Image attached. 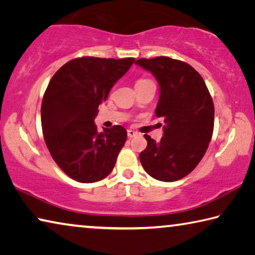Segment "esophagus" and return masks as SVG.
Masks as SVG:
<instances>
[{"label": "esophagus", "mask_w": 255, "mask_h": 255, "mask_svg": "<svg viewBox=\"0 0 255 255\" xmlns=\"http://www.w3.org/2000/svg\"><path fill=\"white\" fill-rule=\"evenodd\" d=\"M137 134V133L135 132V131H133V130H128V137H133V136H135Z\"/></svg>", "instance_id": "1"}]
</instances>
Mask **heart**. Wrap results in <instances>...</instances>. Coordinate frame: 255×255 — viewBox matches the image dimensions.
<instances>
[{
	"label": "heart",
	"instance_id": "1",
	"mask_svg": "<svg viewBox=\"0 0 255 255\" xmlns=\"http://www.w3.org/2000/svg\"><path fill=\"white\" fill-rule=\"evenodd\" d=\"M144 81H147V80H144V79H141V80H139V81L136 82V85H137V83H141V82H144Z\"/></svg>",
	"mask_w": 255,
	"mask_h": 255
}]
</instances>
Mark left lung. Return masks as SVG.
I'll use <instances>...</instances> for the list:
<instances>
[{
	"mask_svg": "<svg viewBox=\"0 0 255 255\" xmlns=\"http://www.w3.org/2000/svg\"><path fill=\"white\" fill-rule=\"evenodd\" d=\"M135 64L151 72L159 85L156 115L164 118V136L148 145L140 161L150 176L174 182L190 174L202 159L214 132L215 107L202 77L184 62L160 56Z\"/></svg>",
	"mask_w": 255,
	"mask_h": 255,
	"instance_id": "obj_1",
	"label": "left lung"
}]
</instances>
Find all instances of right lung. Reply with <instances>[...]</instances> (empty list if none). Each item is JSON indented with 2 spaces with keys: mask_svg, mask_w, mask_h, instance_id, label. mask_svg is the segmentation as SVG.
Masks as SVG:
<instances>
[{
  "mask_svg": "<svg viewBox=\"0 0 255 255\" xmlns=\"http://www.w3.org/2000/svg\"><path fill=\"white\" fill-rule=\"evenodd\" d=\"M134 58L80 57L68 62L49 81L41 103L46 145L63 172L80 183L110 175L128 133L122 125L98 132L94 120Z\"/></svg>",
  "mask_w": 255,
  "mask_h": 255,
  "instance_id": "1",
  "label": "right lung"
}]
</instances>
